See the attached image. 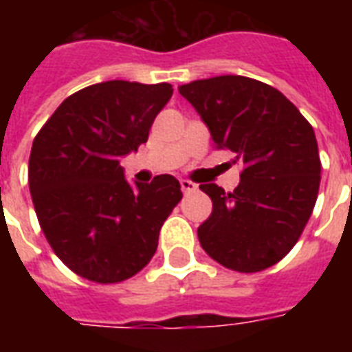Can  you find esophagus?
<instances>
[{
    "label": "esophagus",
    "mask_w": 352,
    "mask_h": 352,
    "mask_svg": "<svg viewBox=\"0 0 352 352\" xmlns=\"http://www.w3.org/2000/svg\"><path fill=\"white\" fill-rule=\"evenodd\" d=\"M181 190H183L184 194H190V192L196 190V183H192L188 179H181Z\"/></svg>",
    "instance_id": "obj_1"
}]
</instances>
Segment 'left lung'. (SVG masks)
I'll return each instance as SVG.
<instances>
[{
	"instance_id": "obj_1",
	"label": "left lung",
	"mask_w": 352,
	"mask_h": 352,
	"mask_svg": "<svg viewBox=\"0 0 352 352\" xmlns=\"http://www.w3.org/2000/svg\"><path fill=\"white\" fill-rule=\"evenodd\" d=\"M219 148L243 164L234 192L199 184L213 213L199 224L204 251L224 267H272L302 236L317 201L320 158L311 124L277 88L241 75L181 85Z\"/></svg>"
}]
</instances>
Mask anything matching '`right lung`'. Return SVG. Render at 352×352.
Masks as SVG:
<instances>
[{
  "label": "right lung",
  "mask_w": 352,
  "mask_h": 352,
  "mask_svg": "<svg viewBox=\"0 0 352 352\" xmlns=\"http://www.w3.org/2000/svg\"><path fill=\"white\" fill-rule=\"evenodd\" d=\"M173 88L107 80L72 94L35 135L30 192L47 241L72 272L120 283L156 252L164 221L181 201L173 175L131 186L120 158L146 143Z\"/></svg>",
  "instance_id": "obj_1"
}]
</instances>
